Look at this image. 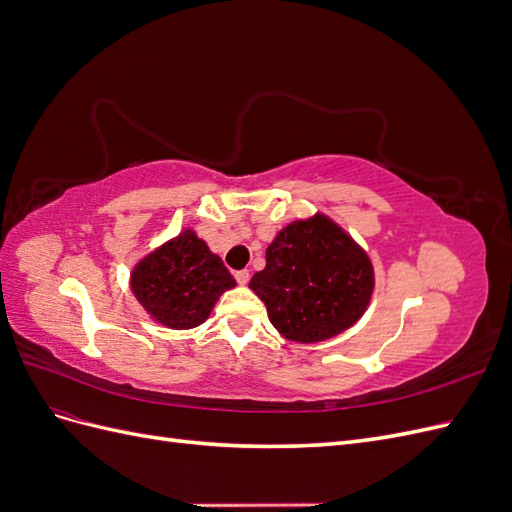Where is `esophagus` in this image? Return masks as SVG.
Wrapping results in <instances>:
<instances>
[{"instance_id":"34e87169","label":"esophagus","mask_w":512,"mask_h":512,"mask_svg":"<svg viewBox=\"0 0 512 512\" xmlns=\"http://www.w3.org/2000/svg\"><path fill=\"white\" fill-rule=\"evenodd\" d=\"M235 277H237V282H239L241 286H245L247 282H250V271H247V269H241V271H237V273H235Z\"/></svg>"}]
</instances>
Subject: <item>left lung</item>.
<instances>
[{"instance_id": "8db88e82", "label": "left lung", "mask_w": 512, "mask_h": 512, "mask_svg": "<svg viewBox=\"0 0 512 512\" xmlns=\"http://www.w3.org/2000/svg\"><path fill=\"white\" fill-rule=\"evenodd\" d=\"M371 258L329 215L294 220L267 247L250 288L284 339L316 344L361 320L374 294Z\"/></svg>"}]
</instances>
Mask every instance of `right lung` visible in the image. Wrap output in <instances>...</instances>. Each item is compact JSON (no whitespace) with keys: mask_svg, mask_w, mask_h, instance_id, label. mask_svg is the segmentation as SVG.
Listing matches in <instances>:
<instances>
[{"mask_svg":"<svg viewBox=\"0 0 512 512\" xmlns=\"http://www.w3.org/2000/svg\"><path fill=\"white\" fill-rule=\"evenodd\" d=\"M235 286L222 258L192 228L143 256L130 273L132 294L149 318L177 331L203 324L222 294Z\"/></svg>","mask_w":512,"mask_h":512,"instance_id":"1","label":"right lung"}]
</instances>
